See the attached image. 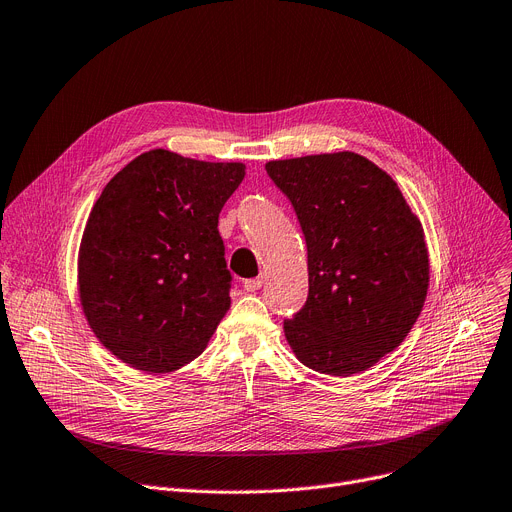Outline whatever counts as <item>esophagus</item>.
<instances>
[{
	"label": "esophagus",
	"instance_id": "esophagus-1",
	"mask_svg": "<svg viewBox=\"0 0 512 512\" xmlns=\"http://www.w3.org/2000/svg\"><path fill=\"white\" fill-rule=\"evenodd\" d=\"M242 286H245V290H247V292H255V290H259V288L263 286V278H251V280H245V284H242Z\"/></svg>",
	"mask_w": 512,
	"mask_h": 512
}]
</instances>
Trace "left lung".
Segmentation results:
<instances>
[{"label":"left lung","mask_w":512,"mask_h":512,"mask_svg":"<svg viewBox=\"0 0 512 512\" xmlns=\"http://www.w3.org/2000/svg\"><path fill=\"white\" fill-rule=\"evenodd\" d=\"M290 199L307 242L309 297L284 321L297 359L348 378L407 338L423 309L429 257L398 184L353 151L265 164Z\"/></svg>","instance_id":"left-lung-1"}]
</instances>
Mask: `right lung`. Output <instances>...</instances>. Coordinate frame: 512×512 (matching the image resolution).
Wrapping results in <instances>:
<instances>
[{"mask_svg": "<svg viewBox=\"0 0 512 512\" xmlns=\"http://www.w3.org/2000/svg\"><path fill=\"white\" fill-rule=\"evenodd\" d=\"M245 170L151 149L105 184L80 240L78 297L126 365L170 373L205 351L230 309L218 218Z\"/></svg>", "mask_w": 512, "mask_h": 512, "instance_id": "right-lung-1", "label": "right lung"}]
</instances>
